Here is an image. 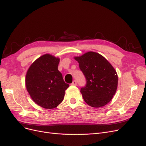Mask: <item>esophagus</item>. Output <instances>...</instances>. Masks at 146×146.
<instances>
[{
    "mask_svg": "<svg viewBox=\"0 0 146 146\" xmlns=\"http://www.w3.org/2000/svg\"><path fill=\"white\" fill-rule=\"evenodd\" d=\"M72 85H74V86H76L77 85V81L76 80H74L73 81V82L71 83Z\"/></svg>",
    "mask_w": 146,
    "mask_h": 146,
    "instance_id": "obj_1",
    "label": "esophagus"
}]
</instances>
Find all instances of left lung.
Returning <instances> with one entry per match:
<instances>
[{
    "mask_svg": "<svg viewBox=\"0 0 146 146\" xmlns=\"http://www.w3.org/2000/svg\"><path fill=\"white\" fill-rule=\"evenodd\" d=\"M74 58L86 78V85L80 89L84 100L94 108L107 105L117 90L118 77L115 69L96 52H88Z\"/></svg>",
    "mask_w": 146,
    "mask_h": 146,
    "instance_id": "obj_1",
    "label": "left lung"
}]
</instances>
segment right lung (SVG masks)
Here are the masks:
<instances>
[{
	"instance_id": "right-lung-1",
	"label": "right lung",
	"mask_w": 146,
	"mask_h": 146,
	"mask_svg": "<svg viewBox=\"0 0 146 146\" xmlns=\"http://www.w3.org/2000/svg\"><path fill=\"white\" fill-rule=\"evenodd\" d=\"M59 62L58 58L45 54L34 61L26 74L29 94L42 108H56L63 100L65 91L69 86L58 70Z\"/></svg>"
}]
</instances>
